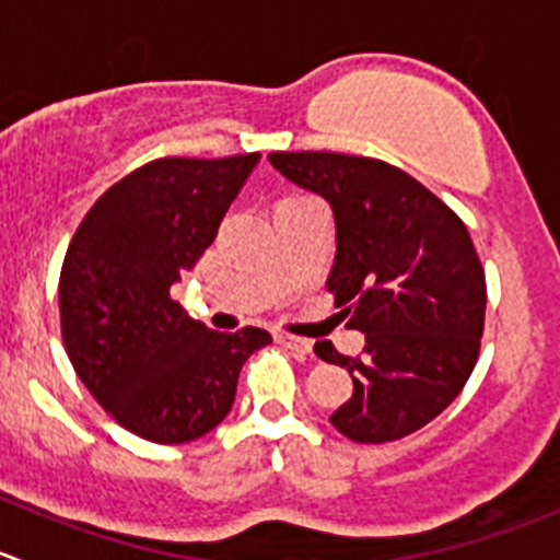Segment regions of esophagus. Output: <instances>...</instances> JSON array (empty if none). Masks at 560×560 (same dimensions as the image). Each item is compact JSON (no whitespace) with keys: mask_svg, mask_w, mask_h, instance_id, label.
<instances>
[{"mask_svg":"<svg viewBox=\"0 0 560 560\" xmlns=\"http://www.w3.org/2000/svg\"><path fill=\"white\" fill-rule=\"evenodd\" d=\"M276 341L284 345L287 350H292L295 355H308L312 352V341L301 339V336H292V334H276Z\"/></svg>","mask_w":560,"mask_h":560,"instance_id":"34e87169","label":"esophagus"}]
</instances>
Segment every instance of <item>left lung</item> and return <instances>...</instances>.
Listing matches in <instances>:
<instances>
[{
    "label": "left lung",
    "mask_w": 560,
    "mask_h": 560,
    "mask_svg": "<svg viewBox=\"0 0 560 560\" xmlns=\"http://www.w3.org/2000/svg\"><path fill=\"white\" fill-rule=\"evenodd\" d=\"M292 186L334 210L328 290L366 345L361 358L328 341L323 361L352 377L330 424L355 443H388L441 416L479 358L487 284L474 241L454 210L396 166L341 153H270Z\"/></svg>",
    "instance_id": "obj_1"
}]
</instances>
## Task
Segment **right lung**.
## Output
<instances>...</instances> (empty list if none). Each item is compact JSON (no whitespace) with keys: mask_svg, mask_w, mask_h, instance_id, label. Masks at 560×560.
<instances>
[{"mask_svg":"<svg viewBox=\"0 0 560 560\" xmlns=\"http://www.w3.org/2000/svg\"><path fill=\"white\" fill-rule=\"evenodd\" d=\"M259 153L159 159L114 183L65 254L59 319L70 363L103 410L153 443H191L232 410L265 328L221 334L188 317L172 284L215 241Z\"/></svg>","mask_w":560,"mask_h":560,"instance_id":"obj_1","label":"right lung"}]
</instances>
